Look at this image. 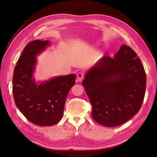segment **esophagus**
Returning <instances> with one entry per match:
<instances>
[{
	"label": "esophagus",
	"mask_w": 157,
	"mask_h": 157,
	"mask_svg": "<svg viewBox=\"0 0 157 157\" xmlns=\"http://www.w3.org/2000/svg\"><path fill=\"white\" fill-rule=\"evenodd\" d=\"M84 78V75L82 72H79L77 73V80L78 82H82Z\"/></svg>",
	"instance_id": "obj_1"
}]
</instances>
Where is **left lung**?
<instances>
[{"label":"left lung","mask_w":157,"mask_h":157,"mask_svg":"<svg viewBox=\"0 0 157 157\" xmlns=\"http://www.w3.org/2000/svg\"><path fill=\"white\" fill-rule=\"evenodd\" d=\"M82 82L92 106V117L108 127L124 124L140 111L146 75L141 60L122 44L113 58L104 56L90 68Z\"/></svg>","instance_id":"left-lung-1"}]
</instances>
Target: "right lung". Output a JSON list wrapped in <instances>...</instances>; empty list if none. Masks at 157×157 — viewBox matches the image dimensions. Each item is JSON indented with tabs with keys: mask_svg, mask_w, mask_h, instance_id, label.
Returning <instances> with one entry per match:
<instances>
[{
	"mask_svg": "<svg viewBox=\"0 0 157 157\" xmlns=\"http://www.w3.org/2000/svg\"><path fill=\"white\" fill-rule=\"evenodd\" d=\"M50 44L49 40L29 42L17 61L12 79L16 107L28 121L40 126L54 125L61 119L66 98L75 84V74L53 77L40 83L35 81L33 74L36 56Z\"/></svg>",
	"mask_w": 157,
	"mask_h": 157,
	"instance_id": "add662e5",
	"label": "right lung"
}]
</instances>
